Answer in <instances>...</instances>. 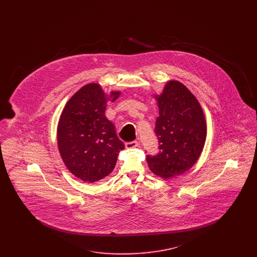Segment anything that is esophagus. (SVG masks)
<instances>
[{
	"label": "esophagus",
	"mask_w": 257,
	"mask_h": 257,
	"mask_svg": "<svg viewBox=\"0 0 257 257\" xmlns=\"http://www.w3.org/2000/svg\"><path fill=\"white\" fill-rule=\"evenodd\" d=\"M140 146L138 141H133V142H128L125 144L126 148H134V147H138Z\"/></svg>",
	"instance_id": "esophagus-1"
}]
</instances>
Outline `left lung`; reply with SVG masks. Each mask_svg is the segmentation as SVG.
Returning <instances> with one entry per match:
<instances>
[{
	"label": "left lung",
	"mask_w": 257,
	"mask_h": 257,
	"mask_svg": "<svg viewBox=\"0 0 257 257\" xmlns=\"http://www.w3.org/2000/svg\"><path fill=\"white\" fill-rule=\"evenodd\" d=\"M155 97L159 116L154 132L159 152L147 155V164L153 173L170 178L195 165L205 144L206 122L196 98L178 81H170Z\"/></svg>",
	"instance_id": "1"
}]
</instances>
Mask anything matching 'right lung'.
<instances>
[{
    "label": "right lung",
    "instance_id": "add662e5",
    "mask_svg": "<svg viewBox=\"0 0 257 257\" xmlns=\"http://www.w3.org/2000/svg\"><path fill=\"white\" fill-rule=\"evenodd\" d=\"M119 91H111L114 101ZM98 84L79 89L66 103L58 125V147L66 168L83 181L92 183L113 171L124 144L114 125L105 116L107 100Z\"/></svg>",
    "mask_w": 257,
    "mask_h": 257
}]
</instances>
